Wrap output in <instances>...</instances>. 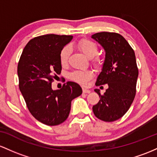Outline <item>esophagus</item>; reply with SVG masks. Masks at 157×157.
Returning a JSON list of instances; mask_svg holds the SVG:
<instances>
[{"mask_svg": "<svg viewBox=\"0 0 157 157\" xmlns=\"http://www.w3.org/2000/svg\"><path fill=\"white\" fill-rule=\"evenodd\" d=\"M82 91H83V93H90V90L85 89V88H83V89H82Z\"/></svg>", "mask_w": 157, "mask_h": 157, "instance_id": "34e87169", "label": "esophagus"}]
</instances>
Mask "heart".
Masks as SVG:
<instances>
[{"mask_svg":"<svg viewBox=\"0 0 157 157\" xmlns=\"http://www.w3.org/2000/svg\"><path fill=\"white\" fill-rule=\"evenodd\" d=\"M78 48L89 59H92L97 55L98 47L97 44L93 40L84 38L80 40L77 44ZM72 49L70 45H67L61 49L59 53L60 62L62 65L68 63L70 56L71 55ZM93 64L96 67H100L101 65V61L98 57H96L93 61ZM93 76V73L90 70H75L70 74V78L73 81L78 83L86 84L89 80Z\"/></svg>","mask_w":157,"mask_h":157,"instance_id":"heart-1","label":"heart"}]
</instances>
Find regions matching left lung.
<instances>
[{"mask_svg": "<svg viewBox=\"0 0 157 157\" xmlns=\"http://www.w3.org/2000/svg\"><path fill=\"white\" fill-rule=\"evenodd\" d=\"M92 38L106 52L102 71L96 85H108L103 95L98 89L95 90L100 100L93 107V110L98 119L113 121L126 113L135 98L139 75L135 52L119 33L101 32L93 35Z\"/></svg>", "mask_w": 157, "mask_h": 157, "instance_id": "8db88e82", "label": "left lung"}]
</instances>
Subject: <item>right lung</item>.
I'll return each instance as SVG.
<instances>
[{
	"label": "right lung",
	"mask_w": 157,
	"mask_h": 157,
	"mask_svg": "<svg viewBox=\"0 0 157 157\" xmlns=\"http://www.w3.org/2000/svg\"><path fill=\"white\" fill-rule=\"evenodd\" d=\"M72 36L47 34L29 40L17 64L19 89L30 113L47 125H58L67 119L71 101L82 93L78 84L68 82L58 90L52 82L61 72L59 53Z\"/></svg>",
	"instance_id": "obj_1"
}]
</instances>
